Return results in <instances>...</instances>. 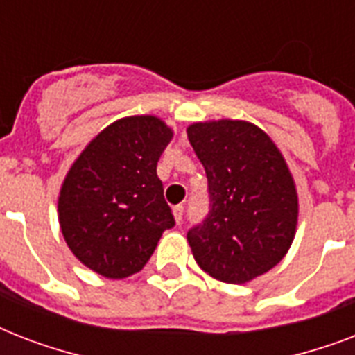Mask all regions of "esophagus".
Instances as JSON below:
<instances>
[{"mask_svg":"<svg viewBox=\"0 0 355 355\" xmlns=\"http://www.w3.org/2000/svg\"><path fill=\"white\" fill-rule=\"evenodd\" d=\"M173 216H175V221H177V223L182 221V216H184V206H182V205L173 206Z\"/></svg>","mask_w":355,"mask_h":355,"instance_id":"34e87169","label":"esophagus"}]
</instances>
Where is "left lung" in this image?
<instances>
[{
	"mask_svg": "<svg viewBox=\"0 0 355 355\" xmlns=\"http://www.w3.org/2000/svg\"><path fill=\"white\" fill-rule=\"evenodd\" d=\"M205 166L210 211L188 232L195 261L227 284H245L280 263L298 221L295 180L269 134L248 121L188 127Z\"/></svg>",
	"mask_w": 355,
	"mask_h": 355,
	"instance_id": "obj_1",
	"label": "left lung"
}]
</instances>
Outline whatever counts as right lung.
I'll return each mask as SVG.
<instances>
[{
  "label": "right lung",
  "mask_w": 355,
  "mask_h": 355,
  "mask_svg": "<svg viewBox=\"0 0 355 355\" xmlns=\"http://www.w3.org/2000/svg\"><path fill=\"white\" fill-rule=\"evenodd\" d=\"M173 130L156 116L121 118L103 128L69 167L58 223L69 250L105 278L144 269L164 230L175 227L156 164Z\"/></svg>",
  "instance_id": "right-lung-1"
}]
</instances>
